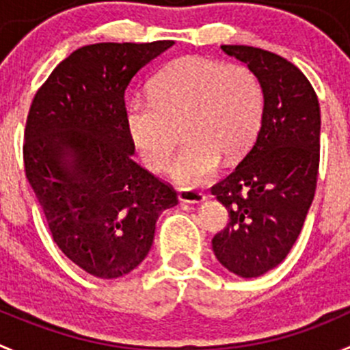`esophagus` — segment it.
<instances>
[{
    "label": "esophagus",
    "mask_w": 350,
    "mask_h": 350,
    "mask_svg": "<svg viewBox=\"0 0 350 350\" xmlns=\"http://www.w3.org/2000/svg\"><path fill=\"white\" fill-rule=\"evenodd\" d=\"M178 200L181 203H191V205H198L206 200V196L200 191H193V189H181L178 191Z\"/></svg>",
    "instance_id": "34e87169"
}]
</instances>
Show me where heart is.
Listing matches in <instances>:
<instances>
[{"instance_id": "1", "label": "heart", "mask_w": 350, "mask_h": 350, "mask_svg": "<svg viewBox=\"0 0 350 350\" xmlns=\"http://www.w3.org/2000/svg\"><path fill=\"white\" fill-rule=\"evenodd\" d=\"M265 113L260 78L243 64L185 56L165 66L152 83V99L135 97L124 109L126 133L144 164L161 172L169 165L179 131L186 145L169 178L193 189L215 178L227 162L251 148Z\"/></svg>"}]
</instances>
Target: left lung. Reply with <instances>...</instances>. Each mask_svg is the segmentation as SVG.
<instances>
[{"mask_svg": "<svg viewBox=\"0 0 350 350\" xmlns=\"http://www.w3.org/2000/svg\"><path fill=\"white\" fill-rule=\"evenodd\" d=\"M246 64L265 90V113L253 147L212 186L229 224L212 239L220 265L253 279L275 269L296 243L317 189L320 104L303 71L251 46H222Z\"/></svg>", "mask_w": 350, "mask_h": 350, "instance_id": "obj_1", "label": "left lung"}]
</instances>
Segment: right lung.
Masks as SVG:
<instances>
[{"label": "right lung", "mask_w": 350, "mask_h": 350, "mask_svg": "<svg viewBox=\"0 0 350 350\" xmlns=\"http://www.w3.org/2000/svg\"><path fill=\"white\" fill-rule=\"evenodd\" d=\"M172 40L83 46L37 90L25 126V174L54 243L87 273L118 279L137 269L155 224L178 205L171 185L131 159L124 92Z\"/></svg>", "instance_id": "1"}]
</instances>
